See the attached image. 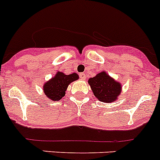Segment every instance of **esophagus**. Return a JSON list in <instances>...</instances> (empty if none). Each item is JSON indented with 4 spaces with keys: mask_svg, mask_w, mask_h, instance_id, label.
<instances>
[{
    "mask_svg": "<svg viewBox=\"0 0 160 160\" xmlns=\"http://www.w3.org/2000/svg\"><path fill=\"white\" fill-rule=\"evenodd\" d=\"M79 77H80L81 79H82V80H85L86 79V74L84 73H79Z\"/></svg>",
    "mask_w": 160,
    "mask_h": 160,
    "instance_id": "1",
    "label": "esophagus"
}]
</instances>
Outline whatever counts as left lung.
Returning a JSON list of instances; mask_svg holds the SVG:
<instances>
[{"instance_id":"8db88e82","label":"left lung","mask_w":160,"mask_h":160,"mask_svg":"<svg viewBox=\"0 0 160 160\" xmlns=\"http://www.w3.org/2000/svg\"><path fill=\"white\" fill-rule=\"evenodd\" d=\"M88 82L94 96L102 102L116 101L121 92L120 83L114 81L106 72H101L95 77L89 78Z\"/></svg>"}]
</instances>
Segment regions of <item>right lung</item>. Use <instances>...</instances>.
Returning a JSON list of instances; mask_svg holds the SVG:
<instances>
[{
    "label": "right lung",
    "mask_w": 160,
    "mask_h": 160,
    "mask_svg": "<svg viewBox=\"0 0 160 160\" xmlns=\"http://www.w3.org/2000/svg\"><path fill=\"white\" fill-rule=\"evenodd\" d=\"M77 79H78V75L76 73L66 75L62 72H58L54 78L45 83L44 93L49 99L58 101L65 96L69 84Z\"/></svg>",
    "instance_id": "right-lung-1"
}]
</instances>
